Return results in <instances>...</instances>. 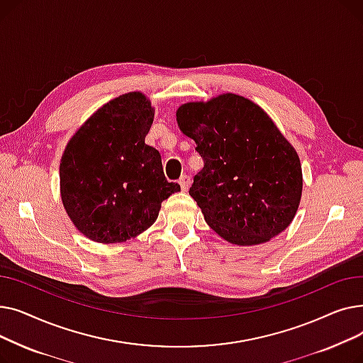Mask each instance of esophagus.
I'll return each instance as SVG.
<instances>
[{
    "label": "esophagus",
    "mask_w": 363,
    "mask_h": 363,
    "mask_svg": "<svg viewBox=\"0 0 363 363\" xmlns=\"http://www.w3.org/2000/svg\"><path fill=\"white\" fill-rule=\"evenodd\" d=\"M189 182H191V178H189L188 175H182V177L179 178V185H181V188H182V191H186L188 186H189Z\"/></svg>",
    "instance_id": "esophagus-1"
}]
</instances>
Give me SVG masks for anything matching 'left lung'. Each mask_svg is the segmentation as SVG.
Wrapping results in <instances>:
<instances>
[{"instance_id":"1","label":"left lung","mask_w":363,"mask_h":363,"mask_svg":"<svg viewBox=\"0 0 363 363\" xmlns=\"http://www.w3.org/2000/svg\"><path fill=\"white\" fill-rule=\"evenodd\" d=\"M177 121L204 162L189 196L216 234L253 245L291 223L303 188L300 159L257 104L222 94L207 103L182 104Z\"/></svg>"}]
</instances>
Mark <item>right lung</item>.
Returning a JSON list of instances; mask_svg holds the SVG:
<instances>
[{"instance_id":"add662e5","label":"right lung","mask_w":363,"mask_h":363,"mask_svg":"<svg viewBox=\"0 0 363 363\" xmlns=\"http://www.w3.org/2000/svg\"><path fill=\"white\" fill-rule=\"evenodd\" d=\"M155 108L141 92L104 104L69 141L60 163L62 201L86 238L113 244L156 222L181 186L164 178L160 152L145 144Z\"/></svg>"}]
</instances>
